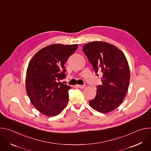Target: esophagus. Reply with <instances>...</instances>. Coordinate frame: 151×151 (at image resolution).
Masks as SVG:
<instances>
[{"mask_svg":"<svg viewBox=\"0 0 151 151\" xmlns=\"http://www.w3.org/2000/svg\"><path fill=\"white\" fill-rule=\"evenodd\" d=\"M77 87L79 88H81V89H83V88H85V85H77Z\"/></svg>","mask_w":151,"mask_h":151,"instance_id":"esophagus-1","label":"esophagus"}]
</instances>
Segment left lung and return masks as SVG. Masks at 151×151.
<instances>
[{"label":"left lung","instance_id":"obj_1","mask_svg":"<svg viewBox=\"0 0 151 151\" xmlns=\"http://www.w3.org/2000/svg\"><path fill=\"white\" fill-rule=\"evenodd\" d=\"M82 51L97 76L98 72L103 74L102 84L97 87L96 96L89 104L99 112H109L122 103L128 91L130 73L127 58L117 47L101 41L88 43Z\"/></svg>","mask_w":151,"mask_h":151}]
</instances>
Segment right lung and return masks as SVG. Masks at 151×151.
Here are the masks:
<instances>
[{"instance_id":"add662e5","label":"right lung","mask_w":151,"mask_h":151,"mask_svg":"<svg viewBox=\"0 0 151 151\" xmlns=\"http://www.w3.org/2000/svg\"><path fill=\"white\" fill-rule=\"evenodd\" d=\"M78 45L53 44L39 50L29 62L26 87L33 105L42 114H60L69 101V85L61 80L66 78L64 64Z\"/></svg>"}]
</instances>
